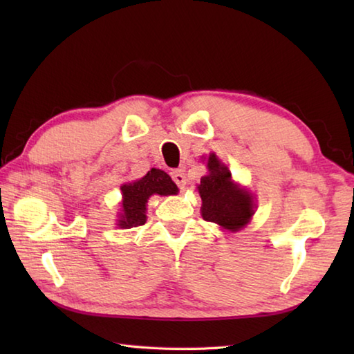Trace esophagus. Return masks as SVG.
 <instances>
[{"mask_svg":"<svg viewBox=\"0 0 354 354\" xmlns=\"http://www.w3.org/2000/svg\"><path fill=\"white\" fill-rule=\"evenodd\" d=\"M170 175H171V179L173 181H175V184L179 187V189H184L185 187V175H184V171L181 170V169H176V170H173V171H170Z\"/></svg>","mask_w":354,"mask_h":354,"instance_id":"1","label":"esophagus"}]
</instances>
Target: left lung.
<instances>
[{"mask_svg":"<svg viewBox=\"0 0 354 354\" xmlns=\"http://www.w3.org/2000/svg\"><path fill=\"white\" fill-rule=\"evenodd\" d=\"M209 175L201 178L198 185L202 198V217L222 228L237 231L250 222L254 214V201L246 190L231 181V173L216 155L208 158Z\"/></svg>","mask_w":354,"mask_h":354,"instance_id":"8db88e82","label":"left lung"}]
</instances>
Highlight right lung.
Masks as SVG:
<instances>
[{"label": "right lung", "instance_id": "1", "mask_svg": "<svg viewBox=\"0 0 354 354\" xmlns=\"http://www.w3.org/2000/svg\"><path fill=\"white\" fill-rule=\"evenodd\" d=\"M122 193L123 214L118 225L122 228H132L146 223V202L152 194H161V196L176 194L178 187L167 173L160 169H152L138 181L122 185Z\"/></svg>", "mask_w": 354, "mask_h": 354}]
</instances>
